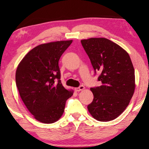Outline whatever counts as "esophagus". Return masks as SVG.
<instances>
[{"label": "esophagus", "instance_id": "34e87169", "mask_svg": "<svg viewBox=\"0 0 149 149\" xmlns=\"http://www.w3.org/2000/svg\"><path fill=\"white\" fill-rule=\"evenodd\" d=\"M85 89V87L84 85H80L79 87H76L75 88V91H82Z\"/></svg>", "mask_w": 149, "mask_h": 149}]
</instances>
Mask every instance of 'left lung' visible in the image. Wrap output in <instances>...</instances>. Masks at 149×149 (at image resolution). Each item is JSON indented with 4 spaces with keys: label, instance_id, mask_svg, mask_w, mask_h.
<instances>
[{
    "label": "left lung",
    "instance_id": "8db88e82",
    "mask_svg": "<svg viewBox=\"0 0 149 149\" xmlns=\"http://www.w3.org/2000/svg\"><path fill=\"white\" fill-rule=\"evenodd\" d=\"M102 85L91 88L94 99L87 106L100 122L116 119L129 104L135 91V70L127 52L106 38L81 41Z\"/></svg>",
    "mask_w": 149,
    "mask_h": 149
}]
</instances>
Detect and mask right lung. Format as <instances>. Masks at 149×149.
<instances>
[{
  "instance_id": "right-lung-1",
  "label": "right lung",
  "mask_w": 149,
  "mask_h": 149,
  "mask_svg": "<svg viewBox=\"0 0 149 149\" xmlns=\"http://www.w3.org/2000/svg\"><path fill=\"white\" fill-rule=\"evenodd\" d=\"M72 42H51L38 45L27 53L16 72L20 97L37 120L52 123L58 120L73 91L65 89L60 80L59 60Z\"/></svg>"
}]
</instances>
